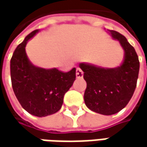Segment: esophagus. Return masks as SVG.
Wrapping results in <instances>:
<instances>
[{
    "mask_svg": "<svg viewBox=\"0 0 147 147\" xmlns=\"http://www.w3.org/2000/svg\"><path fill=\"white\" fill-rule=\"evenodd\" d=\"M83 76V72L81 70V69L78 68L76 69V77L77 78H81Z\"/></svg>",
    "mask_w": 147,
    "mask_h": 147,
    "instance_id": "obj_1",
    "label": "esophagus"
}]
</instances>
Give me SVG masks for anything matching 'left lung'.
I'll return each mask as SVG.
<instances>
[{"instance_id":"8db88e82","label":"left lung","mask_w":147,"mask_h":147,"mask_svg":"<svg viewBox=\"0 0 147 147\" xmlns=\"http://www.w3.org/2000/svg\"><path fill=\"white\" fill-rule=\"evenodd\" d=\"M118 40L124 51L122 64L115 68H102L80 63L87 82L84 101L88 109L104 115H111L123 110L133 96L138 78V56L126 37L118 32L107 30Z\"/></svg>"}]
</instances>
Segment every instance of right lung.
Returning <instances> with one entry per match:
<instances>
[{
    "mask_svg": "<svg viewBox=\"0 0 147 147\" xmlns=\"http://www.w3.org/2000/svg\"><path fill=\"white\" fill-rule=\"evenodd\" d=\"M39 30L28 34L14 50L10 59V77L14 95L22 107L37 117L59 111L65 94L76 78V69L64 73L57 69H43L31 63L25 47Z\"/></svg>",
    "mask_w": 147,
    "mask_h": 147,
    "instance_id": "1",
    "label": "right lung"
}]
</instances>
